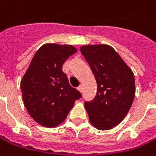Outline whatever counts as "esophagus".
Instances as JSON below:
<instances>
[{
    "instance_id": "esophagus-1",
    "label": "esophagus",
    "mask_w": 156,
    "mask_h": 156,
    "mask_svg": "<svg viewBox=\"0 0 156 156\" xmlns=\"http://www.w3.org/2000/svg\"><path fill=\"white\" fill-rule=\"evenodd\" d=\"M78 90L80 91L81 93H82V85H80V86L78 87Z\"/></svg>"
}]
</instances>
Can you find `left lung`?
I'll list each match as a JSON object with an SVG mask.
<instances>
[{
	"instance_id": "left-lung-1",
	"label": "left lung",
	"mask_w": 156,
	"mask_h": 156,
	"mask_svg": "<svg viewBox=\"0 0 156 156\" xmlns=\"http://www.w3.org/2000/svg\"><path fill=\"white\" fill-rule=\"evenodd\" d=\"M80 51L95 78L97 94L85 107L90 123L98 130L117 126L132 105L135 76L119 54L108 45H87Z\"/></svg>"
}]
</instances>
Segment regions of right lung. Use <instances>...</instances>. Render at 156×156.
<instances>
[{
  "label": "right lung",
  "instance_id": "obj_1",
  "mask_svg": "<svg viewBox=\"0 0 156 156\" xmlns=\"http://www.w3.org/2000/svg\"><path fill=\"white\" fill-rule=\"evenodd\" d=\"M71 45L47 43L37 49L21 81L25 107L37 123L55 127L66 119L82 94L69 85L62 65L77 53Z\"/></svg>",
  "mask_w": 156,
  "mask_h": 156
}]
</instances>
